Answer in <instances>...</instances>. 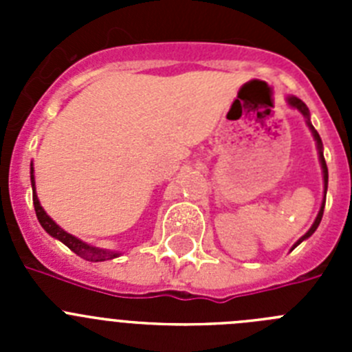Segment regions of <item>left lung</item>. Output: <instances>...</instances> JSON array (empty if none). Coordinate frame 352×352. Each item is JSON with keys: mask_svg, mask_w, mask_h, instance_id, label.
<instances>
[{"mask_svg": "<svg viewBox=\"0 0 352 352\" xmlns=\"http://www.w3.org/2000/svg\"><path fill=\"white\" fill-rule=\"evenodd\" d=\"M287 104L291 105L292 109H296L298 113L303 114L305 121H307V126H309V130L312 132V138L314 141H316V146H317V155H319V162H321V169H322V183H324V197H322V203H321V208H319V213H317L316 220H314L312 227H310L309 231L305 232L303 236H301L300 239H298L296 243L292 245L291 250H294V248L298 247V245L301 243V241H305V239H309L310 236L316 232V229L319 227V223H321V219H322V211H324V203H326V190H328V167H326V162H324V155H322V141L321 138H319V133H317V130L314 129L312 123H310V111L309 107L303 104V102L298 98V96H287Z\"/></svg>", "mask_w": 352, "mask_h": 352, "instance_id": "1", "label": "left lung"}]
</instances>
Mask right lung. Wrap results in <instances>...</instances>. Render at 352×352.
Listing matches in <instances>:
<instances>
[{
  "label": "right lung",
  "instance_id": "add662e5",
  "mask_svg": "<svg viewBox=\"0 0 352 352\" xmlns=\"http://www.w3.org/2000/svg\"><path fill=\"white\" fill-rule=\"evenodd\" d=\"M30 178H31V188H33V206H35L36 211V219H38L40 226L43 227V231L47 232L52 238L60 239L61 243L67 245L74 254H77L82 259L89 261V263H102V261H111L116 259V257L121 256V252L118 250H107V248L100 247H93V245L86 243L82 239L76 238L74 234L67 232L63 227H60L54 220L45 213V210L42 208L38 201V195H36V186H35V167H33V162H31V170H30Z\"/></svg>",
  "mask_w": 352,
  "mask_h": 352
}]
</instances>
